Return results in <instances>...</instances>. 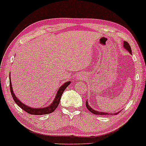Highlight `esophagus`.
Here are the masks:
<instances>
[{
    "label": "esophagus",
    "mask_w": 146,
    "mask_h": 146,
    "mask_svg": "<svg viewBox=\"0 0 146 146\" xmlns=\"http://www.w3.org/2000/svg\"><path fill=\"white\" fill-rule=\"evenodd\" d=\"M76 78L78 80H82V79H84V76L82 74H78L76 76Z\"/></svg>",
    "instance_id": "obj_1"
}]
</instances>
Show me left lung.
<instances>
[{
	"mask_svg": "<svg viewBox=\"0 0 146 146\" xmlns=\"http://www.w3.org/2000/svg\"><path fill=\"white\" fill-rule=\"evenodd\" d=\"M123 48H125V50L128 51V52L131 54V47H130L129 44V43L127 42V41H123ZM86 107L87 109H88V111H90V112L92 113L94 115H113V114L115 115V114H118V113H119V112H117L116 113H109L101 112V111H98L94 110V109H92V108L89 105V104H88V100H86Z\"/></svg>",
	"mask_w": 146,
	"mask_h": 146,
	"instance_id": "8db88e82",
	"label": "left lung"
}]
</instances>
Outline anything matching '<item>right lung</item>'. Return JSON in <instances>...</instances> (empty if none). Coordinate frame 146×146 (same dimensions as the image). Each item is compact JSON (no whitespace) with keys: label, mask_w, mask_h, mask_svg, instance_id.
Returning a JSON list of instances; mask_svg holds the SVG:
<instances>
[{"label":"right lung","mask_w":146,"mask_h":146,"mask_svg":"<svg viewBox=\"0 0 146 146\" xmlns=\"http://www.w3.org/2000/svg\"><path fill=\"white\" fill-rule=\"evenodd\" d=\"M10 74H9V80H10V89H11V95L13 96V100H14L15 103L17 104V105H19V107L21 108L23 110L28 113H30L31 115H47L54 112V111L56 110V108L58 107V105H59L60 98H61V96L62 95V94H63L64 90H65L66 87L68 86V85H70V84L71 83L70 81H68V82H66L64 83V84H62V86L60 87L59 89L58 90V92H57L56 95L55 96L54 101H53V102L50 104V105H49V106H47V107H42V108H33V107H29L28 105H26L25 104L22 103V102L17 97L16 95H15L14 92H13L12 84H11V79Z\"/></svg>","instance_id":"1"}]
</instances>
